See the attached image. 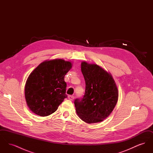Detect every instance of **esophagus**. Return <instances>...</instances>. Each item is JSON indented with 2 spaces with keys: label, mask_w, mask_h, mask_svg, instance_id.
<instances>
[{
  "label": "esophagus",
  "mask_w": 153,
  "mask_h": 153,
  "mask_svg": "<svg viewBox=\"0 0 153 153\" xmlns=\"http://www.w3.org/2000/svg\"><path fill=\"white\" fill-rule=\"evenodd\" d=\"M74 96H71V95H70V96H68V99L69 100H71V101H72L74 100Z\"/></svg>",
  "instance_id": "esophagus-1"
}]
</instances>
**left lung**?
Returning <instances> with one entry per match:
<instances>
[{
	"label": "left lung",
	"mask_w": 153,
	"mask_h": 153,
	"mask_svg": "<svg viewBox=\"0 0 153 153\" xmlns=\"http://www.w3.org/2000/svg\"><path fill=\"white\" fill-rule=\"evenodd\" d=\"M81 69L85 91L82 99L74 100L76 113L85 123L100 122L109 116L117 104V84L111 73L97 64L82 61Z\"/></svg>",
	"instance_id": "8db88e82"
}]
</instances>
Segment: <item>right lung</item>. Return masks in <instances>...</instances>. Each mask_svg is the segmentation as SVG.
<instances>
[{"label": "right lung", "instance_id": "add662e5", "mask_svg": "<svg viewBox=\"0 0 153 153\" xmlns=\"http://www.w3.org/2000/svg\"><path fill=\"white\" fill-rule=\"evenodd\" d=\"M72 63L63 59L46 60L30 74L25 87L27 105L40 117L54 113L68 96L64 77Z\"/></svg>", "mask_w": 153, "mask_h": 153}]
</instances>
